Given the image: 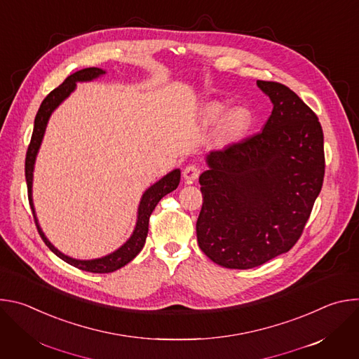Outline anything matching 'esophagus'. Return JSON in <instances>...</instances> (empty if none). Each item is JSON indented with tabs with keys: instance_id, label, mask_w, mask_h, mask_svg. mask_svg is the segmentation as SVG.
Listing matches in <instances>:
<instances>
[{
	"instance_id": "obj_1",
	"label": "esophagus",
	"mask_w": 359,
	"mask_h": 359,
	"mask_svg": "<svg viewBox=\"0 0 359 359\" xmlns=\"http://www.w3.org/2000/svg\"><path fill=\"white\" fill-rule=\"evenodd\" d=\"M198 175H200V168L197 165H189L183 170V177L186 179L187 183H193L198 177Z\"/></svg>"
}]
</instances>
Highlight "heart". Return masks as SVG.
Here are the masks:
<instances>
[{
	"label": "heart",
	"instance_id": "obj_1",
	"mask_svg": "<svg viewBox=\"0 0 359 359\" xmlns=\"http://www.w3.org/2000/svg\"><path fill=\"white\" fill-rule=\"evenodd\" d=\"M226 114V107L220 102H213L208 108V116L212 122H217ZM250 125V115L245 109L237 108L226 115L222 122L220 133L224 139H236L240 137Z\"/></svg>",
	"mask_w": 359,
	"mask_h": 359
}]
</instances>
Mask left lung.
<instances>
[{
	"mask_svg": "<svg viewBox=\"0 0 359 359\" xmlns=\"http://www.w3.org/2000/svg\"><path fill=\"white\" fill-rule=\"evenodd\" d=\"M257 85L274 105L263 130L210 151V169L198 179L197 241L226 269L257 267L291 250L324 182V133L317 115L288 86Z\"/></svg>",
	"mask_w": 359,
	"mask_h": 359,
	"instance_id": "8db88e82",
	"label": "left lung"
}]
</instances>
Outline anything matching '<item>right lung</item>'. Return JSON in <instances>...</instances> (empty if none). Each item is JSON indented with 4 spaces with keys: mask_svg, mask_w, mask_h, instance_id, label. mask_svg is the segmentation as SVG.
Returning a JSON list of instances; mask_svg holds the SVG:
<instances>
[{
    "mask_svg": "<svg viewBox=\"0 0 359 359\" xmlns=\"http://www.w3.org/2000/svg\"><path fill=\"white\" fill-rule=\"evenodd\" d=\"M105 71H102L99 68H85L81 69L75 74H72L71 76H68L58 88H55L53 92H49L46 95V97L42 100V104L36 112L35 116V122H34V130H32V136H31V142L28 144V150H27V158H25V179H27V187H28V200H29V206L34 215V222L35 226L38 229V233L41 236V238L43 240V243L49 247V250L53 251L54 254H57L61 260H64L65 263L82 270V271H89V273H114L116 270H119L121 267L126 266L129 262H132L136 255L140 252V250L144 245L146 241V236L149 231V219L151 212L155 210L156 204L159 203V200L166 196L168 193L173 191L180 182V170H173L169 175H166L163 179H161L158 183L153 184L151 187H149L140 200L139 204V210H137V222H136V227L133 230V234L130 236V238L121 247L118 248L115 252L105 255L102 259H96V260H75L68 257V255L62 254L60 250H57L53 244L48 241V238L45 237V234L42 233L36 216H35V210H34V203H32V172H34V163H35V158L38 149L41 146L42 137H43V132L48 123V119L50 116V114L54 112V109L61 104V102L69 96V93L75 89L76 82L79 81H92L95 78H97L99 75H104Z\"/></svg>",
    "mask_w": 359,
    "mask_h": 359,
    "instance_id": "add662e5",
    "label": "right lung"
}]
</instances>
